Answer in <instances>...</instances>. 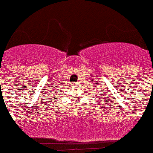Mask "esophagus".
<instances>
[{"label":"esophagus","instance_id":"34e87169","mask_svg":"<svg viewBox=\"0 0 153 153\" xmlns=\"http://www.w3.org/2000/svg\"><path fill=\"white\" fill-rule=\"evenodd\" d=\"M72 85H73V86H75V85H76V84L74 83V82H73V84H72Z\"/></svg>","mask_w":153,"mask_h":153}]
</instances>
